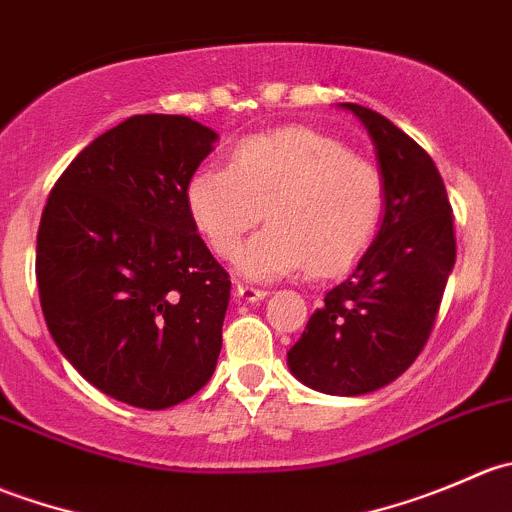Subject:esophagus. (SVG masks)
<instances>
[{"label":"esophagus","mask_w":512,"mask_h":512,"mask_svg":"<svg viewBox=\"0 0 512 512\" xmlns=\"http://www.w3.org/2000/svg\"><path fill=\"white\" fill-rule=\"evenodd\" d=\"M235 294L240 299H245V302H260V299L267 297L265 289H257V287H250V285H237Z\"/></svg>","instance_id":"esophagus-1"}]
</instances>
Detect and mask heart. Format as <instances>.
I'll return each mask as SVG.
<instances>
[{
    "instance_id": "obj_1",
    "label": "heart",
    "mask_w": 512,
    "mask_h": 512,
    "mask_svg": "<svg viewBox=\"0 0 512 512\" xmlns=\"http://www.w3.org/2000/svg\"><path fill=\"white\" fill-rule=\"evenodd\" d=\"M188 213L218 255L230 257L262 220L237 267L252 280L349 270L379 235L386 188L379 170L334 138L292 126L237 141L230 165L205 163L188 180Z\"/></svg>"
}]
</instances>
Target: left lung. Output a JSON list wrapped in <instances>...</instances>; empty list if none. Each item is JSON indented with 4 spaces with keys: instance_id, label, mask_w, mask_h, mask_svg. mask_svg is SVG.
<instances>
[{
    "instance_id": "8db88e82",
    "label": "left lung",
    "mask_w": 512,
    "mask_h": 512,
    "mask_svg": "<svg viewBox=\"0 0 512 512\" xmlns=\"http://www.w3.org/2000/svg\"><path fill=\"white\" fill-rule=\"evenodd\" d=\"M342 106L376 146L384 223L347 280L324 294L287 364L309 389L361 396L391 384L426 347L456 262V232L431 156L381 113L359 103Z\"/></svg>"
}]
</instances>
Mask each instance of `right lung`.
Returning <instances> with one entry per match:
<instances>
[{"mask_svg":"<svg viewBox=\"0 0 512 512\" xmlns=\"http://www.w3.org/2000/svg\"><path fill=\"white\" fill-rule=\"evenodd\" d=\"M215 138L188 116L126 118L71 160L41 213L46 327L89 384L138 409L198 394L223 347L230 275L185 200Z\"/></svg>","mask_w":512,"mask_h":512,"instance_id":"add662e5","label":"right lung"}]
</instances>
